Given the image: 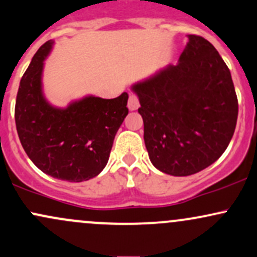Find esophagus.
I'll list each match as a JSON object with an SVG mask.
<instances>
[{"mask_svg": "<svg viewBox=\"0 0 257 257\" xmlns=\"http://www.w3.org/2000/svg\"><path fill=\"white\" fill-rule=\"evenodd\" d=\"M140 103H139V98H138L137 95L132 94L128 98V108L129 111H135V109L139 108Z\"/></svg>", "mask_w": 257, "mask_h": 257, "instance_id": "1", "label": "esophagus"}]
</instances>
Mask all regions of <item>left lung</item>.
Returning <instances> with one entry per match:
<instances>
[{
  "label": "left lung",
  "mask_w": 257,
  "mask_h": 257,
  "mask_svg": "<svg viewBox=\"0 0 257 257\" xmlns=\"http://www.w3.org/2000/svg\"><path fill=\"white\" fill-rule=\"evenodd\" d=\"M177 66L132 85L152 165L185 177L205 170L229 145L238 98L227 64L206 39L188 35Z\"/></svg>",
  "instance_id": "1"
}]
</instances>
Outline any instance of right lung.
<instances>
[{
  "label": "right lung",
  "instance_id": "add662e5",
  "mask_svg": "<svg viewBox=\"0 0 257 257\" xmlns=\"http://www.w3.org/2000/svg\"><path fill=\"white\" fill-rule=\"evenodd\" d=\"M47 41L34 55L19 84L16 100L17 132L24 151L44 173L67 182L96 177L109 159L115 134L128 114V94L115 98L85 96L64 108L49 103L42 92Z\"/></svg>",
  "mask_w": 257,
  "mask_h": 257
}]
</instances>
